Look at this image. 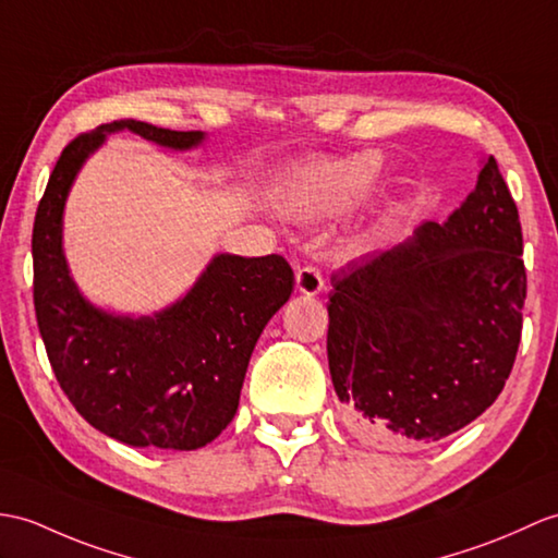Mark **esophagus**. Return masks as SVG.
Wrapping results in <instances>:
<instances>
[{
    "instance_id": "1",
    "label": "esophagus",
    "mask_w": 558,
    "mask_h": 558,
    "mask_svg": "<svg viewBox=\"0 0 558 558\" xmlns=\"http://www.w3.org/2000/svg\"><path fill=\"white\" fill-rule=\"evenodd\" d=\"M323 288H326V278H323L318 266L306 264L296 270V290L302 294H318Z\"/></svg>"
}]
</instances>
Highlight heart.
Returning <instances> with one entry per match:
<instances>
[{"mask_svg": "<svg viewBox=\"0 0 558 558\" xmlns=\"http://www.w3.org/2000/svg\"><path fill=\"white\" fill-rule=\"evenodd\" d=\"M375 173H378V159L373 154H354L340 161L320 163L296 180L284 206L296 218L340 211L373 183Z\"/></svg>", "mask_w": 558, "mask_h": 558, "instance_id": "b5f03b06", "label": "heart"}]
</instances>
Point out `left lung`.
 Masks as SVG:
<instances>
[{
  "instance_id": "left-lung-1",
  "label": "left lung",
  "mask_w": 558,
  "mask_h": 558,
  "mask_svg": "<svg viewBox=\"0 0 558 558\" xmlns=\"http://www.w3.org/2000/svg\"><path fill=\"white\" fill-rule=\"evenodd\" d=\"M515 202L495 157L442 226L332 274L328 366L349 427L380 445L437 442L495 404L523 328Z\"/></svg>"
}]
</instances>
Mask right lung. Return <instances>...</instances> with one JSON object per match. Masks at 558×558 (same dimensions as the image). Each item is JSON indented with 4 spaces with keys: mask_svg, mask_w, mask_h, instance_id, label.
Here are the masks:
<instances>
[{
    "mask_svg": "<svg viewBox=\"0 0 558 558\" xmlns=\"http://www.w3.org/2000/svg\"><path fill=\"white\" fill-rule=\"evenodd\" d=\"M131 131L190 149L199 131L113 121L71 140L49 175L33 226L37 328L63 395L99 433L131 447L199 449L232 421L258 335L290 300L294 274L280 254H218L194 288L151 318L89 304L69 276L61 216L85 159L107 133Z\"/></svg>",
    "mask_w": 558,
    "mask_h": 558,
    "instance_id": "obj_1",
    "label": "right lung"
}]
</instances>
